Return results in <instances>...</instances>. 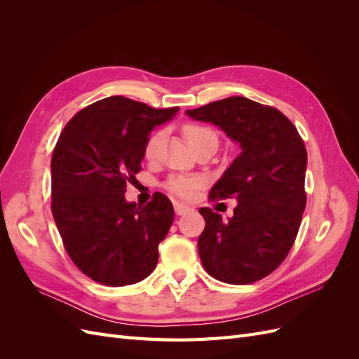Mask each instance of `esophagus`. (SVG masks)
<instances>
[{"label": "esophagus", "instance_id": "1", "mask_svg": "<svg viewBox=\"0 0 359 359\" xmlns=\"http://www.w3.org/2000/svg\"><path fill=\"white\" fill-rule=\"evenodd\" d=\"M173 208H175V212L177 215H184L191 211V208L189 205H184V203H180V202H175V205H173Z\"/></svg>", "mask_w": 359, "mask_h": 359}]
</instances>
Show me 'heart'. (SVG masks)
Returning <instances> with one entry per match:
<instances>
[{"mask_svg": "<svg viewBox=\"0 0 359 359\" xmlns=\"http://www.w3.org/2000/svg\"><path fill=\"white\" fill-rule=\"evenodd\" d=\"M184 136H186L187 142L190 144L191 148H194L202 142H206V140H217V135L211 128L205 126H198V124L184 126ZM161 137H163V132H156L148 137L145 144L147 158L156 157ZM202 184H203V180L199 177H173L168 181L166 189L180 198L190 199L193 198V194L196 193V190L202 186Z\"/></svg>", "mask_w": 359, "mask_h": 359, "instance_id": "b5f03b06", "label": "heart"}]
</instances>
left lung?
<instances>
[{"mask_svg": "<svg viewBox=\"0 0 359 359\" xmlns=\"http://www.w3.org/2000/svg\"><path fill=\"white\" fill-rule=\"evenodd\" d=\"M186 114L222 128L241 148L210 193L212 201L235 198L233 217L223 222L211 208L199 210L202 265L223 283H255L273 273L295 243L306 208V145L287 116L245 97Z\"/></svg>", "mask_w": 359, "mask_h": 359, "instance_id": "left-lung-1", "label": "left lung"}]
</instances>
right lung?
I'll use <instances>...</instances> for the list:
<instances>
[{
    "label": "right lung",
    "instance_id": "right-lung-1",
    "mask_svg": "<svg viewBox=\"0 0 359 359\" xmlns=\"http://www.w3.org/2000/svg\"><path fill=\"white\" fill-rule=\"evenodd\" d=\"M178 111L112 95L79 111L60 135L50 161L52 215L73 264L97 283L133 285L157 265L173 206L158 191L144 206L124 193L151 130Z\"/></svg>",
    "mask_w": 359,
    "mask_h": 359
}]
</instances>
